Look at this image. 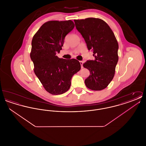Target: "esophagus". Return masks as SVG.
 Here are the masks:
<instances>
[{"instance_id": "obj_1", "label": "esophagus", "mask_w": 146, "mask_h": 146, "mask_svg": "<svg viewBox=\"0 0 146 146\" xmlns=\"http://www.w3.org/2000/svg\"><path fill=\"white\" fill-rule=\"evenodd\" d=\"M79 62H80V65H81V68H83V62L81 61H79Z\"/></svg>"}]
</instances>
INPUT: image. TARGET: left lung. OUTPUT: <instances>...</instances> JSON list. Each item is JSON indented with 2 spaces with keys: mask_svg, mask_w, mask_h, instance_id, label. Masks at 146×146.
<instances>
[{
  "mask_svg": "<svg viewBox=\"0 0 146 146\" xmlns=\"http://www.w3.org/2000/svg\"><path fill=\"white\" fill-rule=\"evenodd\" d=\"M74 21L88 49L93 50L95 57V60L88 61L83 64L90 73L85 84L92 90H102L107 87L115 74L118 61L117 40L111 28L100 19L91 17Z\"/></svg>",
  "mask_w": 146,
  "mask_h": 146,
  "instance_id": "8db88e82",
  "label": "left lung"
}]
</instances>
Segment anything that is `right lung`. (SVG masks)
I'll use <instances>...</instances> for the list:
<instances>
[{
  "label": "right lung",
  "mask_w": 146,
  "mask_h": 146,
  "mask_svg": "<svg viewBox=\"0 0 146 146\" xmlns=\"http://www.w3.org/2000/svg\"><path fill=\"white\" fill-rule=\"evenodd\" d=\"M74 27L72 20L48 21L32 39L30 56L34 72L45 90L52 95H61L68 90L72 77L81 68L77 60L56 56L62 49L66 35Z\"/></svg>",
  "instance_id": "add662e5"
}]
</instances>
